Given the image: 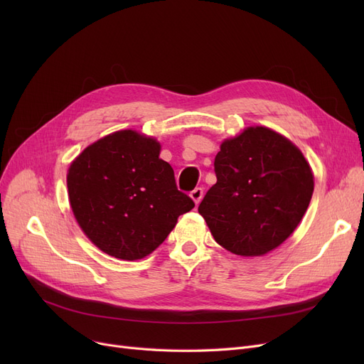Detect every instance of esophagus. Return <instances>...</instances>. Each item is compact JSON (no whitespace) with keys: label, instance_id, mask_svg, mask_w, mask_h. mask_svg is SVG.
Returning a JSON list of instances; mask_svg holds the SVG:
<instances>
[{"label":"esophagus","instance_id":"esophagus-1","mask_svg":"<svg viewBox=\"0 0 364 364\" xmlns=\"http://www.w3.org/2000/svg\"><path fill=\"white\" fill-rule=\"evenodd\" d=\"M190 198H192L195 200V203L198 205L202 200V198H203V188L202 187H196L195 190H192V192H190Z\"/></svg>","mask_w":364,"mask_h":364}]
</instances>
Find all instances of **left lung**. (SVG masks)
<instances>
[{"label": "left lung", "instance_id": "1", "mask_svg": "<svg viewBox=\"0 0 364 364\" xmlns=\"http://www.w3.org/2000/svg\"><path fill=\"white\" fill-rule=\"evenodd\" d=\"M217 183L199 205L215 242L258 257L288 239L310 205L314 177L296 146L265 127H250L217 153Z\"/></svg>", "mask_w": 364, "mask_h": 364}]
</instances>
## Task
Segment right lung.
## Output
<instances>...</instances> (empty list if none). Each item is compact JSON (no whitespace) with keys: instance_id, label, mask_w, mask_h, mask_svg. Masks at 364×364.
<instances>
[{"instance_id":"1","label":"right lung","mask_w":364,"mask_h":364,"mask_svg":"<svg viewBox=\"0 0 364 364\" xmlns=\"http://www.w3.org/2000/svg\"><path fill=\"white\" fill-rule=\"evenodd\" d=\"M161 144L132 129L88 146L68 172L73 215L107 255L140 259L168 237L195 202L180 192Z\"/></svg>"}]
</instances>
